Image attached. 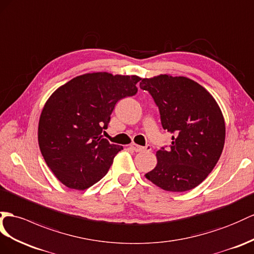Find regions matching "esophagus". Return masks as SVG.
<instances>
[{
  "instance_id": "esophagus-1",
  "label": "esophagus",
  "mask_w": 254,
  "mask_h": 254,
  "mask_svg": "<svg viewBox=\"0 0 254 254\" xmlns=\"http://www.w3.org/2000/svg\"><path fill=\"white\" fill-rule=\"evenodd\" d=\"M129 148H131L132 150H134L135 152H141V151H149V150H151L150 146H147V147H140V146H138V145L134 144V142H132V144L129 145Z\"/></svg>"
}]
</instances>
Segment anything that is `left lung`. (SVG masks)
Wrapping results in <instances>:
<instances>
[{
  "instance_id": "8db88e82",
  "label": "left lung",
  "mask_w": 254,
  "mask_h": 254,
  "mask_svg": "<svg viewBox=\"0 0 254 254\" xmlns=\"http://www.w3.org/2000/svg\"><path fill=\"white\" fill-rule=\"evenodd\" d=\"M160 110L162 127L172 135L170 149L157 151L158 163L145 177L170 192L197 187L216 166L225 140V122L213 96L184 76L142 78Z\"/></svg>"
}]
</instances>
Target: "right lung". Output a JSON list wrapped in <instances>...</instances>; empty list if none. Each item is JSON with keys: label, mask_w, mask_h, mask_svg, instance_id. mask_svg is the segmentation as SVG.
Instances as JSON below:
<instances>
[{"label": "right lung", "mask_w": 254, "mask_h": 254, "mask_svg": "<svg viewBox=\"0 0 254 254\" xmlns=\"http://www.w3.org/2000/svg\"><path fill=\"white\" fill-rule=\"evenodd\" d=\"M136 75L106 71L77 76L50 95L38 122L48 167L69 189L86 190L107 174L123 147L103 138L117 102L137 92Z\"/></svg>", "instance_id": "right-lung-1"}]
</instances>
